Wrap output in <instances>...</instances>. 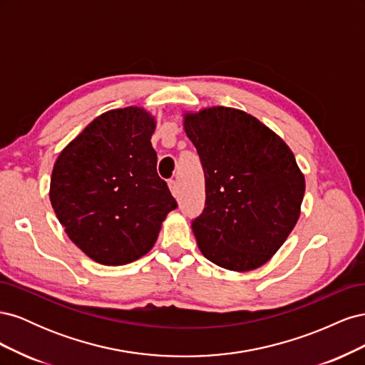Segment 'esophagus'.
<instances>
[{
    "label": "esophagus",
    "mask_w": 365,
    "mask_h": 365,
    "mask_svg": "<svg viewBox=\"0 0 365 365\" xmlns=\"http://www.w3.org/2000/svg\"><path fill=\"white\" fill-rule=\"evenodd\" d=\"M169 187H170V192H172V195L176 197L180 195V187H178V182H176L175 180H170L169 181Z\"/></svg>",
    "instance_id": "1"
}]
</instances>
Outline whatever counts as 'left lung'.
I'll return each mask as SVG.
<instances>
[{"instance_id": "1", "label": "left lung", "mask_w": 365, "mask_h": 365, "mask_svg": "<svg viewBox=\"0 0 365 365\" xmlns=\"http://www.w3.org/2000/svg\"><path fill=\"white\" fill-rule=\"evenodd\" d=\"M184 128L205 176V207L192 220L197 247L220 268L262 267L300 216L304 176L294 153L256 117L233 108L185 114Z\"/></svg>"}]
</instances>
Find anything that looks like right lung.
<instances>
[{
  "label": "right lung",
  "instance_id": "add662e5",
  "mask_svg": "<svg viewBox=\"0 0 365 365\" xmlns=\"http://www.w3.org/2000/svg\"><path fill=\"white\" fill-rule=\"evenodd\" d=\"M145 109H113L94 118L54 163L50 201L65 233L88 257L125 264L153 247L178 207L157 173Z\"/></svg>",
  "mask_w": 365,
  "mask_h": 365
}]
</instances>
